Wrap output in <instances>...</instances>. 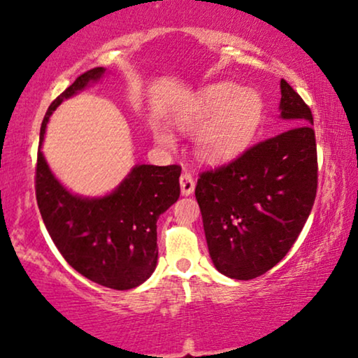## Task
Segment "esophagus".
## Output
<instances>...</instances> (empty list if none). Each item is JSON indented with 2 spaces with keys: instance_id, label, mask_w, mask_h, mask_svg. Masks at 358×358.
I'll return each mask as SVG.
<instances>
[{
  "instance_id": "1",
  "label": "esophagus",
  "mask_w": 358,
  "mask_h": 358,
  "mask_svg": "<svg viewBox=\"0 0 358 358\" xmlns=\"http://www.w3.org/2000/svg\"><path fill=\"white\" fill-rule=\"evenodd\" d=\"M194 189H195L194 176L190 173H182V176H180V192L187 197V195L194 194Z\"/></svg>"
}]
</instances>
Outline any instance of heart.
Returning a JSON list of instances; mask_svg holds the SVG:
<instances>
[{
    "mask_svg": "<svg viewBox=\"0 0 358 358\" xmlns=\"http://www.w3.org/2000/svg\"><path fill=\"white\" fill-rule=\"evenodd\" d=\"M264 119V101L254 90L234 83H217L199 91L176 115V125L197 135V153L202 159L218 163L241 153L256 136ZM159 141L171 143L166 131Z\"/></svg>",
    "mask_w": 358,
    "mask_h": 358,
    "instance_id": "obj_1",
    "label": "heart"
}]
</instances>
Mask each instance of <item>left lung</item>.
<instances>
[{
    "mask_svg": "<svg viewBox=\"0 0 358 358\" xmlns=\"http://www.w3.org/2000/svg\"><path fill=\"white\" fill-rule=\"evenodd\" d=\"M280 92V119L292 129L202 173L195 187L213 266L236 280H251L280 262L315 203L317 156L311 109L285 80Z\"/></svg>",
    "mask_w": 358,
    "mask_h": 358,
    "instance_id": "1",
    "label": "left lung"
}]
</instances>
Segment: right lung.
<instances>
[{
    "label": "right lung",
    "instance_id": "1",
    "mask_svg": "<svg viewBox=\"0 0 358 358\" xmlns=\"http://www.w3.org/2000/svg\"><path fill=\"white\" fill-rule=\"evenodd\" d=\"M104 73L102 66L83 73L48 107L38 141L36 197L48 234L76 272L102 287L130 290L155 272L156 222L179 199L180 166L135 164L110 194L83 197L55 178L41 150L53 110L99 83Z\"/></svg>",
    "mask_w": 358,
    "mask_h": 358
}]
</instances>
